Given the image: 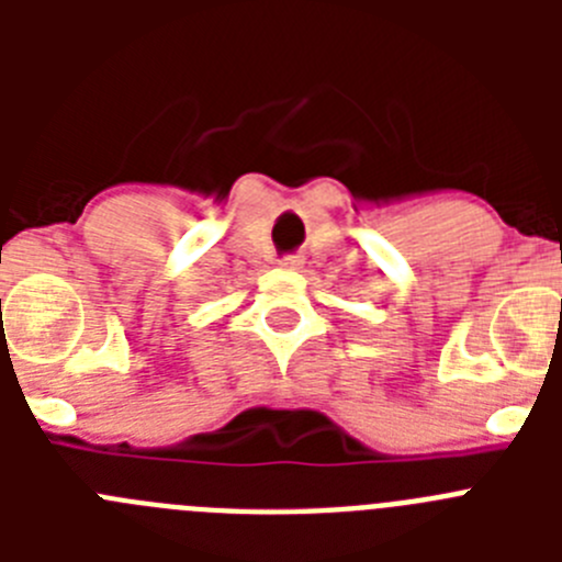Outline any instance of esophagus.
I'll list each match as a JSON object with an SVG mask.
<instances>
[{"mask_svg": "<svg viewBox=\"0 0 562 562\" xmlns=\"http://www.w3.org/2000/svg\"><path fill=\"white\" fill-rule=\"evenodd\" d=\"M278 265L284 267V270H297V267L304 265V258H301V256H284L281 261H278Z\"/></svg>", "mask_w": 562, "mask_h": 562, "instance_id": "esophagus-1", "label": "esophagus"}]
</instances>
